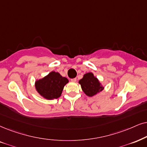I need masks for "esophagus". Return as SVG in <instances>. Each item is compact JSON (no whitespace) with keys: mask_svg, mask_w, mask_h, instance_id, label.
Returning a JSON list of instances; mask_svg holds the SVG:
<instances>
[{"mask_svg":"<svg viewBox=\"0 0 147 147\" xmlns=\"http://www.w3.org/2000/svg\"><path fill=\"white\" fill-rule=\"evenodd\" d=\"M71 81H72V82H76V81H77V78H74V79H72Z\"/></svg>","mask_w":147,"mask_h":147,"instance_id":"1","label":"esophagus"}]
</instances>
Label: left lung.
<instances>
[{
  "label": "left lung",
  "mask_w": 147,
  "mask_h": 147,
  "mask_svg": "<svg viewBox=\"0 0 147 147\" xmlns=\"http://www.w3.org/2000/svg\"><path fill=\"white\" fill-rule=\"evenodd\" d=\"M79 83L81 85L83 92L89 97L96 96L105 89V87L92 72L85 74L82 79L79 81Z\"/></svg>",
  "instance_id": "obj_1"
}]
</instances>
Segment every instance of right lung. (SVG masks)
I'll use <instances>...</instances> for the list:
<instances>
[{
  "label": "right lung",
  "mask_w": 147,
  "mask_h": 147,
  "mask_svg": "<svg viewBox=\"0 0 147 147\" xmlns=\"http://www.w3.org/2000/svg\"><path fill=\"white\" fill-rule=\"evenodd\" d=\"M68 83L67 78L59 72L51 71L42 79L35 81L36 91L45 99L53 100L60 98L65 85Z\"/></svg>",
  "instance_id": "add662e5"
}]
</instances>
